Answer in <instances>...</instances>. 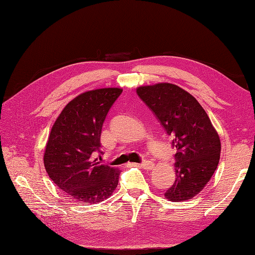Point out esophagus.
<instances>
[{"instance_id":"esophagus-1","label":"esophagus","mask_w":255,"mask_h":255,"mask_svg":"<svg viewBox=\"0 0 255 255\" xmlns=\"http://www.w3.org/2000/svg\"><path fill=\"white\" fill-rule=\"evenodd\" d=\"M140 167H142L144 170H152L154 167V163L152 161H143L141 163L138 164Z\"/></svg>"}]
</instances>
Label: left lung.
Wrapping results in <instances>:
<instances>
[{"instance_id":"obj_1","label":"left lung","mask_w":255,"mask_h":255,"mask_svg":"<svg viewBox=\"0 0 255 255\" xmlns=\"http://www.w3.org/2000/svg\"><path fill=\"white\" fill-rule=\"evenodd\" d=\"M137 94L172 137L176 150L175 181L164 196L172 202L191 199L207 185L217 169L220 139L197 100L171 83L139 86Z\"/></svg>"}]
</instances>
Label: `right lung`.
<instances>
[{"label": "right lung", "mask_w": 255, "mask_h": 255, "mask_svg": "<svg viewBox=\"0 0 255 255\" xmlns=\"http://www.w3.org/2000/svg\"><path fill=\"white\" fill-rule=\"evenodd\" d=\"M118 88L84 92L69 102L53 124L44 164L56 185L77 203L96 204L118 185L119 171L100 164L102 127L108 111L122 94Z\"/></svg>", "instance_id": "1"}]
</instances>
